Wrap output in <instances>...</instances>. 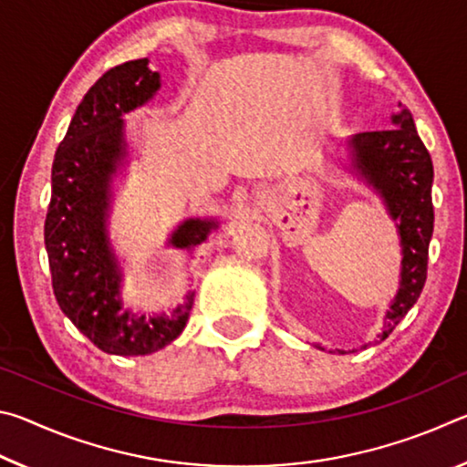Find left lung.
Returning a JSON list of instances; mask_svg holds the SVG:
<instances>
[{
	"label": "left lung",
	"mask_w": 467,
	"mask_h": 467,
	"mask_svg": "<svg viewBox=\"0 0 467 467\" xmlns=\"http://www.w3.org/2000/svg\"><path fill=\"white\" fill-rule=\"evenodd\" d=\"M348 150L354 172L383 197L389 216L398 220L401 280L385 315L381 334L385 339L412 309L426 282L434 224L432 161L406 107L391 117L389 130L357 133L348 140Z\"/></svg>",
	"instance_id": "8db88e82"
}]
</instances>
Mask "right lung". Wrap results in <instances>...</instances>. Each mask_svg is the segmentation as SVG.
Listing matches in <instances>:
<instances>
[{"label":"right lung","instance_id":"obj_1","mask_svg":"<svg viewBox=\"0 0 467 467\" xmlns=\"http://www.w3.org/2000/svg\"><path fill=\"white\" fill-rule=\"evenodd\" d=\"M161 88L148 59L125 61L102 74L86 92L55 152L51 202L45 220L53 292L66 317L107 354L144 357L171 344L189 319L193 292L171 315H136L121 300V267L109 241L110 181L128 156L121 117ZM218 220L189 218L169 244L193 249Z\"/></svg>","mask_w":467,"mask_h":467}]
</instances>
